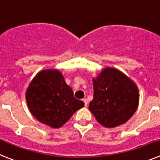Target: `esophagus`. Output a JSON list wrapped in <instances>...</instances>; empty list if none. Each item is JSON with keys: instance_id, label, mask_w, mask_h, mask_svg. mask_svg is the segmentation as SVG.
Segmentation results:
<instances>
[{"instance_id": "34e87169", "label": "esophagus", "mask_w": 160, "mask_h": 160, "mask_svg": "<svg viewBox=\"0 0 160 160\" xmlns=\"http://www.w3.org/2000/svg\"><path fill=\"white\" fill-rule=\"evenodd\" d=\"M82 101H83V102H84V105H85V107H87V104H88V101H87V98H83V99H82Z\"/></svg>"}]
</instances>
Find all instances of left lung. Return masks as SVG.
Wrapping results in <instances>:
<instances>
[{
    "mask_svg": "<svg viewBox=\"0 0 160 160\" xmlns=\"http://www.w3.org/2000/svg\"><path fill=\"white\" fill-rule=\"evenodd\" d=\"M94 98L89 109L106 128H115L131 118L138 105L135 84L119 70L107 68L93 80Z\"/></svg>",
    "mask_w": 160,
    "mask_h": 160,
    "instance_id": "left-lung-1",
    "label": "left lung"
}]
</instances>
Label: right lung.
<instances>
[{
  "mask_svg": "<svg viewBox=\"0 0 160 160\" xmlns=\"http://www.w3.org/2000/svg\"><path fill=\"white\" fill-rule=\"evenodd\" d=\"M29 111L38 121L53 128L66 123L84 102L73 97V90L58 70H43L32 79L26 91Z\"/></svg>",
  "mask_w": 160,
  "mask_h": 160,
  "instance_id": "add662e5",
  "label": "right lung"
}]
</instances>
